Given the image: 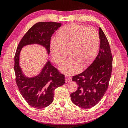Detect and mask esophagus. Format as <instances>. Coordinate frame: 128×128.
<instances>
[{
  "mask_svg": "<svg viewBox=\"0 0 128 128\" xmlns=\"http://www.w3.org/2000/svg\"><path fill=\"white\" fill-rule=\"evenodd\" d=\"M71 80H72V78H71L70 77L68 76H66V82H70L71 81Z\"/></svg>",
  "mask_w": 128,
  "mask_h": 128,
  "instance_id": "obj_1",
  "label": "esophagus"
}]
</instances>
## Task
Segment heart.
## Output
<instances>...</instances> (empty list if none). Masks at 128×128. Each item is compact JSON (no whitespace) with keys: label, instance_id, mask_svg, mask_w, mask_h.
<instances>
[{"label":"heart","instance_id":"obj_1","mask_svg":"<svg viewBox=\"0 0 128 128\" xmlns=\"http://www.w3.org/2000/svg\"><path fill=\"white\" fill-rule=\"evenodd\" d=\"M57 43L52 41L50 53L54 62L61 64L67 53L70 59L60 66L59 69L66 74L77 73L88 66L95 58L99 46V37L96 30L77 24L62 28L58 33Z\"/></svg>","mask_w":128,"mask_h":128}]
</instances>
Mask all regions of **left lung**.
<instances>
[{
    "label": "left lung",
    "mask_w": 128,
    "mask_h": 128,
    "mask_svg": "<svg viewBox=\"0 0 128 128\" xmlns=\"http://www.w3.org/2000/svg\"><path fill=\"white\" fill-rule=\"evenodd\" d=\"M99 53L92 63L83 72L73 76L77 84V90L70 94L72 102L88 109L97 104L108 87L112 69V56L107 37L100 28Z\"/></svg>",
    "instance_id": "8db88e82"
}]
</instances>
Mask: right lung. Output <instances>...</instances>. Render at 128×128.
I'll use <instances>...</instances> for the list:
<instances>
[{
    "label": "right lung",
    "instance_id": "right-lung-1",
    "mask_svg": "<svg viewBox=\"0 0 128 128\" xmlns=\"http://www.w3.org/2000/svg\"><path fill=\"white\" fill-rule=\"evenodd\" d=\"M61 25V23L54 22L36 24L21 39L15 54L14 70L18 90L26 102L37 109L51 104L54 100V91L65 83L64 76L58 72L48 59L38 74L26 76L20 66V53L24 47L38 44L44 47L49 55L51 38Z\"/></svg>",
    "mask_w": 128,
    "mask_h": 128
}]
</instances>
